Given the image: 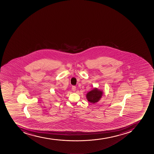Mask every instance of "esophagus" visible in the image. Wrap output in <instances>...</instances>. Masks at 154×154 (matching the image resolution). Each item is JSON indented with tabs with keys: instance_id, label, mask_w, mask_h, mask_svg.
<instances>
[{
	"instance_id": "34e87169",
	"label": "esophagus",
	"mask_w": 154,
	"mask_h": 154,
	"mask_svg": "<svg viewBox=\"0 0 154 154\" xmlns=\"http://www.w3.org/2000/svg\"><path fill=\"white\" fill-rule=\"evenodd\" d=\"M76 87L74 86H72V91H73V92H75V91H76Z\"/></svg>"
}]
</instances>
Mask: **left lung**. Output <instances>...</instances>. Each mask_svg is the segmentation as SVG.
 I'll list each match as a JSON object with an SVG mask.
<instances>
[{
    "label": "left lung",
    "instance_id": "left-lung-1",
    "mask_svg": "<svg viewBox=\"0 0 154 154\" xmlns=\"http://www.w3.org/2000/svg\"><path fill=\"white\" fill-rule=\"evenodd\" d=\"M102 90H100L97 88H94L86 94V98L88 102L92 104H95L99 101L102 97Z\"/></svg>",
    "mask_w": 154,
    "mask_h": 154
}]
</instances>
